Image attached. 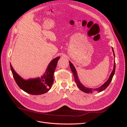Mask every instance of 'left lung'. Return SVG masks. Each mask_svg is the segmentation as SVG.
I'll return each instance as SVG.
<instances>
[{"label": "left lung", "instance_id": "left-lung-1", "mask_svg": "<svg viewBox=\"0 0 127 127\" xmlns=\"http://www.w3.org/2000/svg\"><path fill=\"white\" fill-rule=\"evenodd\" d=\"M112 50H113V52L114 53V56L115 57V55H114V50H113V48H112ZM69 64H70V67L71 70V71H72V72L73 73V75H74L75 81V83L77 84V86H78V87L82 91L85 92V93H92V92L94 91H98V92H101L104 91V90H105L106 88H107V86L109 85V84H110L111 80H112V78H113V75L114 74V72H115V69H116V63L114 62L113 70L112 73H111V75L110 76L109 79L107 80V82H106L100 87H99L98 88H96V89H92V88H87V87H86L85 86H84L82 85V84L80 83L79 80V79L78 78L77 74V72H76V70L75 69V68L74 66H73V64L71 63V62H70V61H69Z\"/></svg>", "mask_w": 127, "mask_h": 127}]
</instances>
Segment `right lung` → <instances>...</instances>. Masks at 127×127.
Returning a JSON list of instances; mask_svg holds the SVG:
<instances>
[{
  "label": "right lung",
  "instance_id": "add662e5",
  "mask_svg": "<svg viewBox=\"0 0 127 127\" xmlns=\"http://www.w3.org/2000/svg\"><path fill=\"white\" fill-rule=\"evenodd\" d=\"M59 57L49 64L45 74L41 78L24 80L15 71L10 64V69L15 82L22 90L32 95H40L47 93L50 89L54 81L53 74Z\"/></svg>",
  "mask_w": 127,
  "mask_h": 127
}]
</instances>
